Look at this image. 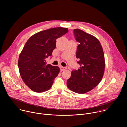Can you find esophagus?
Wrapping results in <instances>:
<instances>
[{
  "label": "esophagus",
  "instance_id": "esophagus-1",
  "mask_svg": "<svg viewBox=\"0 0 127 127\" xmlns=\"http://www.w3.org/2000/svg\"><path fill=\"white\" fill-rule=\"evenodd\" d=\"M66 69V67H62V66H61L60 67V70L61 71H64Z\"/></svg>",
  "mask_w": 127,
  "mask_h": 127
}]
</instances>
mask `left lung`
Instances as JSON below:
<instances>
[{
  "label": "left lung",
  "instance_id": "obj_1",
  "mask_svg": "<svg viewBox=\"0 0 127 127\" xmlns=\"http://www.w3.org/2000/svg\"><path fill=\"white\" fill-rule=\"evenodd\" d=\"M73 32L79 43L76 57L80 67L71 72L67 85L72 92L83 94L94 89L101 80L105 68L104 53L99 41L95 36L78 29Z\"/></svg>",
  "mask_w": 127,
  "mask_h": 127
}]
</instances>
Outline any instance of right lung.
Instances as JSON below:
<instances>
[{"mask_svg":"<svg viewBox=\"0 0 127 127\" xmlns=\"http://www.w3.org/2000/svg\"><path fill=\"white\" fill-rule=\"evenodd\" d=\"M68 32L67 28H51L34 34L26 42L18 66L23 80L32 91L43 93L51 88L60 68L47 65L46 59L55 49L56 39Z\"/></svg>","mask_w":127,"mask_h":127,"instance_id":"right-lung-1","label":"right lung"}]
</instances>
